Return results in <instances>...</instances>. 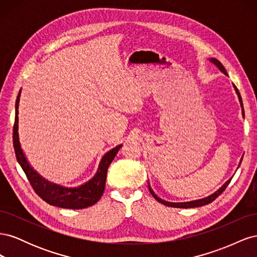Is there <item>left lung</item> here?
Returning <instances> with one entry per match:
<instances>
[{
  "label": "left lung",
  "instance_id": "8db88e82",
  "mask_svg": "<svg viewBox=\"0 0 257 257\" xmlns=\"http://www.w3.org/2000/svg\"><path fill=\"white\" fill-rule=\"evenodd\" d=\"M210 61H211L213 64H215L217 67H219V68L221 69V72H223L225 75H227L226 69H225V67L222 65V63H221L220 61H217L216 59H210ZM235 89H236V92H237V94H238V96H239V100H240V103H241V107H242V113H244V112H243L242 99H241L240 93H239V91H238V89H237L236 87H235ZM240 163H241V162H240ZM230 180H231V179H229V180H227L226 182H225V183L222 185V188H220L215 193H213L212 195H210V196H208V197H206V198H203V199H198V200H194V201H188V203H168V201H165V200H163V199L159 198L157 195H155V194L153 193V191H152L150 188H149V190H150V193L152 194V196L154 197V199H157V200L159 201V203H161V204H163V205H165V206L174 207V208H195V207L205 206V205H207V204L212 203V201H213L217 196L221 195V194L225 191V189L227 188V185L229 184Z\"/></svg>",
  "mask_w": 257,
  "mask_h": 257
}]
</instances>
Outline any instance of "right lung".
Here are the masks:
<instances>
[{"label": "right lung", "instance_id": "1", "mask_svg": "<svg viewBox=\"0 0 257 257\" xmlns=\"http://www.w3.org/2000/svg\"><path fill=\"white\" fill-rule=\"evenodd\" d=\"M19 98H20V92L18 93V96L16 99V114H15V123H14V128H13L14 149H15V154H16L17 161L20 164L21 168L23 169V172H25L28 180L30 184L32 185L35 193L49 205L57 206L60 208H65V209H83L96 204L98 199L102 197L105 190L108 167H109V165L111 164L112 160L114 159L115 154L118 153L122 145L116 146L112 150L107 152L104 155L102 161L99 163L97 173L94 176V178H92L89 182L79 186V188L65 189L57 184L50 183L47 180L43 179L36 172H34L33 168L29 165L25 154H23L20 148L19 137H18Z\"/></svg>", "mask_w": 257, "mask_h": 257}]
</instances>
